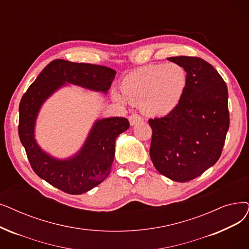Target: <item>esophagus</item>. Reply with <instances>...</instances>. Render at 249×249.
Wrapping results in <instances>:
<instances>
[{
  "mask_svg": "<svg viewBox=\"0 0 249 249\" xmlns=\"http://www.w3.org/2000/svg\"><path fill=\"white\" fill-rule=\"evenodd\" d=\"M142 121V118L140 117L138 114H132L130 117H129V122H130V125L133 126L136 123Z\"/></svg>",
  "mask_w": 249,
  "mask_h": 249,
  "instance_id": "obj_1",
  "label": "esophagus"
}]
</instances>
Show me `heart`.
Listing matches in <instances>:
<instances>
[{"label": "heart", "mask_w": 249, "mask_h": 249, "mask_svg": "<svg viewBox=\"0 0 249 249\" xmlns=\"http://www.w3.org/2000/svg\"><path fill=\"white\" fill-rule=\"evenodd\" d=\"M186 85L187 73L181 65L153 64L126 75L121 89L129 103L142 105L147 115L163 117L175 110ZM113 96L117 102H125L119 93L115 92Z\"/></svg>", "instance_id": "b5f03b06"}]
</instances>
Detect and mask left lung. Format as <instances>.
I'll use <instances>...</instances> for the list:
<instances>
[{
	"label": "left lung",
	"instance_id": "8db88e82",
	"mask_svg": "<svg viewBox=\"0 0 249 249\" xmlns=\"http://www.w3.org/2000/svg\"><path fill=\"white\" fill-rule=\"evenodd\" d=\"M187 73L179 105L165 117L149 119V155L156 169L173 181L187 182L221 157L229 129L228 89L210 63L198 57L168 58Z\"/></svg>",
	"mask_w": 249,
	"mask_h": 249
}]
</instances>
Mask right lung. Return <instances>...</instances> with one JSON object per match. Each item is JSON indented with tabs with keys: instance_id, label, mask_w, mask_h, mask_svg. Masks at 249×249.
I'll return each instance as SVG.
<instances>
[{
	"instance_id": "add662e5",
	"label": "right lung",
	"mask_w": 249,
	"mask_h": 249,
	"mask_svg": "<svg viewBox=\"0 0 249 249\" xmlns=\"http://www.w3.org/2000/svg\"><path fill=\"white\" fill-rule=\"evenodd\" d=\"M115 75V70L106 66L57 59L47 65L20 101L18 133L30 166L38 177L64 192L82 194L109 176L116 138L129 128V121L122 117L98 120L77 155L58 160L41 150L36 142L38 111L49 96L66 83L106 93Z\"/></svg>"
}]
</instances>
